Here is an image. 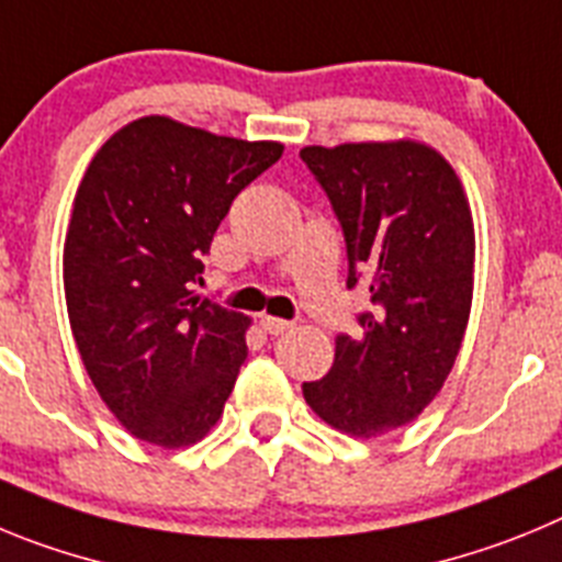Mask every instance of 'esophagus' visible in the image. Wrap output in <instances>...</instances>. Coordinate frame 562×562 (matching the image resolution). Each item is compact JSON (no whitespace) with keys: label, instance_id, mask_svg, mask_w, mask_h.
Returning <instances> with one entry per match:
<instances>
[{"label":"esophagus","instance_id":"esophagus-1","mask_svg":"<svg viewBox=\"0 0 562 562\" xmlns=\"http://www.w3.org/2000/svg\"><path fill=\"white\" fill-rule=\"evenodd\" d=\"M260 325H262V330L271 333V336H280V333L291 330L293 327L291 322H285V318H277V316H262Z\"/></svg>","mask_w":562,"mask_h":562}]
</instances>
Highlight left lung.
<instances>
[{
    "instance_id": "1",
    "label": "left lung",
    "mask_w": 562,
    "mask_h": 562,
    "mask_svg": "<svg viewBox=\"0 0 562 562\" xmlns=\"http://www.w3.org/2000/svg\"><path fill=\"white\" fill-rule=\"evenodd\" d=\"M347 240V288H369L358 336L302 383L327 426L372 439L417 417L451 375L473 302L476 235L457 170L414 139L300 150Z\"/></svg>"
}]
</instances>
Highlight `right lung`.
<instances>
[{"mask_svg":"<svg viewBox=\"0 0 562 562\" xmlns=\"http://www.w3.org/2000/svg\"><path fill=\"white\" fill-rule=\"evenodd\" d=\"M280 156V143L150 114L89 161L64 244L69 325L94 389L136 439L187 448L224 414L251 322L193 285L232 201Z\"/></svg>","mask_w":562,"mask_h":562,"instance_id":"right-lung-1","label":"right lung"}]
</instances>
